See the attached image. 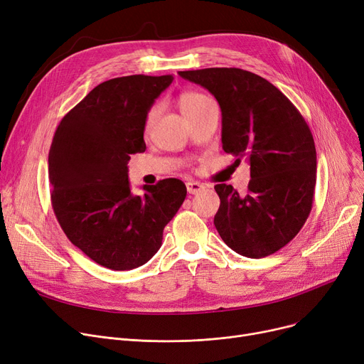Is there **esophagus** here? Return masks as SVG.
<instances>
[{"mask_svg":"<svg viewBox=\"0 0 364 364\" xmlns=\"http://www.w3.org/2000/svg\"><path fill=\"white\" fill-rule=\"evenodd\" d=\"M186 187H187V192H188L190 195H198V193H200L202 190L205 188V186L200 184V183H198V181H187V183H186Z\"/></svg>","mask_w":364,"mask_h":364,"instance_id":"obj_1","label":"esophagus"}]
</instances>
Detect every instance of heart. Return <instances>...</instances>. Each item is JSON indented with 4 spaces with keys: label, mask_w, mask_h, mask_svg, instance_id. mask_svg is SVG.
<instances>
[{
    "label": "heart",
    "mask_w": 364,
    "mask_h": 364,
    "mask_svg": "<svg viewBox=\"0 0 364 364\" xmlns=\"http://www.w3.org/2000/svg\"><path fill=\"white\" fill-rule=\"evenodd\" d=\"M211 102L213 100L209 99L206 94L199 92V91H184V92L180 94V97H178L180 110L186 118L192 117L193 113L199 112L203 106H206L208 103H211ZM158 113H159V106H151L147 110L146 118H144V131H150L151 125L155 124V121L158 118Z\"/></svg>",
    "instance_id": "obj_1"
}]
</instances>
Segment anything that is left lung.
I'll use <instances>...</instances> for the list:
<instances>
[{"mask_svg":"<svg viewBox=\"0 0 364 364\" xmlns=\"http://www.w3.org/2000/svg\"><path fill=\"white\" fill-rule=\"evenodd\" d=\"M217 99L225 153L251 165L247 193L217 184L214 224L224 243L247 258L269 257L307 221L316 187V146L299 110L272 82L239 68L183 70Z\"/></svg>","mask_w":364,"mask_h":364,"instance_id":"8db88e82","label":"left lung"}]
</instances>
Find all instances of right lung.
I'll list each match as a JSON object with an SVG mask.
<instances>
[{"label": "right lung", "instance_id": "add662e5", "mask_svg": "<svg viewBox=\"0 0 364 364\" xmlns=\"http://www.w3.org/2000/svg\"><path fill=\"white\" fill-rule=\"evenodd\" d=\"M172 75H129L92 88L57 127L48 153L51 205L68 239L94 262L124 272L146 264L187 190L181 180L134 196L129 155L146 150L144 118Z\"/></svg>", "mask_w": 364, "mask_h": 364}]
</instances>
